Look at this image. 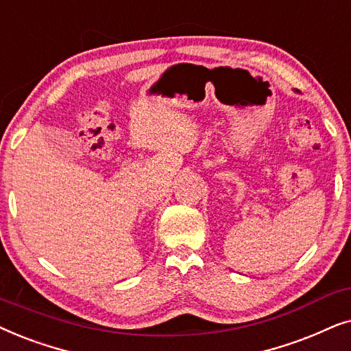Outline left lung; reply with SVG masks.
Instances as JSON below:
<instances>
[{"mask_svg": "<svg viewBox=\"0 0 351 351\" xmlns=\"http://www.w3.org/2000/svg\"><path fill=\"white\" fill-rule=\"evenodd\" d=\"M295 91H297V90H295Z\"/></svg>", "mask_w": 351, "mask_h": 351, "instance_id": "8db88e82", "label": "left lung"}]
</instances>
